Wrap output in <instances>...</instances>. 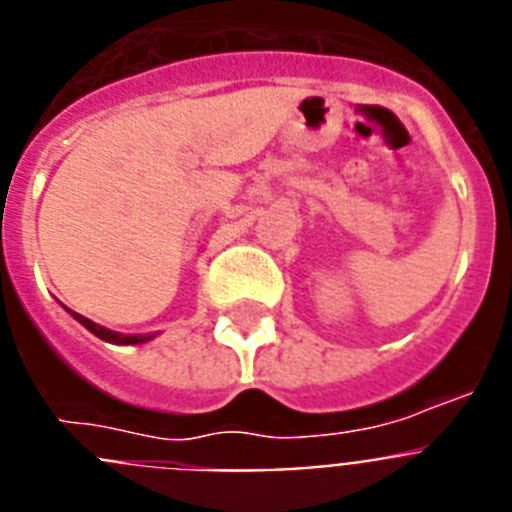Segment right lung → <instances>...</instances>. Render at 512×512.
I'll return each instance as SVG.
<instances>
[{"label":"right lung","mask_w":512,"mask_h":512,"mask_svg":"<svg viewBox=\"0 0 512 512\" xmlns=\"http://www.w3.org/2000/svg\"><path fill=\"white\" fill-rule=\"evenodd\" d=\"M66 310H69V307H66ZM69 312H71V318H74L76 323L84 325L89 333H94V336L102 338V341H107V343H117V346H138V343H148L151 338H156V333H133V336H128V333H117V330L104 328V325L84 318V315H79V312H74V310H69Z\"/></svg>","instance_id":"obj_1"}]
</instances>
